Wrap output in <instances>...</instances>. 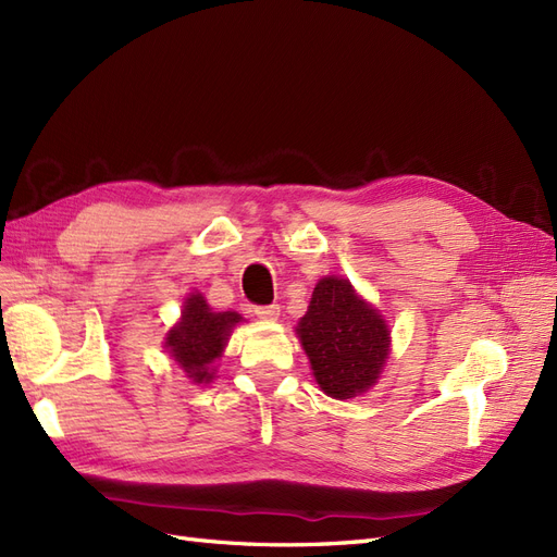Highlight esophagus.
Here are the masks:
<instances>
[{
    "label": "esophagus",
    "mask_w": 557,
    "mask_h": 557,
    "mask_svg": "<svg viewBox=\"0 0 557 557\" xmlns=\"http://www.w3.org/2000/svg\"><path fill=\"white\" fill-rule=\"evenodd\" d=\"M256 315L262 320H276L281 315V307L278 305H267V307H258Z\"/></svg>",
    "instance_id": "obj_1"
}]
</instances>
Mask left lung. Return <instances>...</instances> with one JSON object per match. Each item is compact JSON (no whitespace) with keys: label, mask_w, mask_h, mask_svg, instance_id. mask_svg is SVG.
Masks as SVG:
<instances>
[{"label":"left lung","mask_w":557,"mask_h":557,"mask_svg":"<svg viewBox=\"0 0 557 557\" xmlns=\"http://www.w3.org/2000/svg\"><path fill=\"white\" fill-rule=\"evenodd\" d=\"M295 332L320 391L334 399L367 393L391 356L385 318L339 276L318 281Z\"/></svg>","instance_id":"left-lung-1"}]
</instances>
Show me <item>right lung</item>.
Segmentation results:
<instances>
[{"label":"right lung","mask_w":557,"mask_h":557,"mask_svg":"<svg viewBox=\"0 0 557 557\" xmlns=\"http://www.w3.org/2000/svg\"><path fill=\"white\" fill-rule=\"evenodd\" d=\"M237 323H242L237 311H213L201 293H190L183 301L181 320L166 334L164 348L193 383H209L213 379L211 364L223 356Z\"/></svg>","instance_id":"1"}]
</instances>
